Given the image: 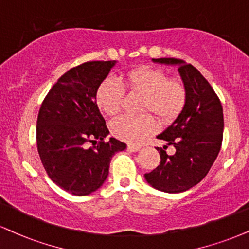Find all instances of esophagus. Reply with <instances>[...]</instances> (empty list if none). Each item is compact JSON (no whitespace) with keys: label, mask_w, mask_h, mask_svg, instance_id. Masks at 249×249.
<instances>
[{"label":"esophagus","mask_w":249,"mask_h":249,"mask_svg":"<svg viewBox=\"0 0 249 249\" xmlns=\"http://www.w3.org/2000/svg\"><path fill=\"white\" fill-rule=\"evenodd\" d=\"M127 149H128V151H131V152H137V151H139V149H140V146L139 145H132V143H128Z\"/></svg>","instance_id":"34e87169"}]
</instances>
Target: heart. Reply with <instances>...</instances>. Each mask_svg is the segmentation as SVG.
<instances>
[{
	"mask_svg": "<svg viewBox=\"0 0 249 249\" xmlns=\"http://www.w3.org/2000/svg\"><path fill=\"white\" fill-rule=\"evenodd\" d=\"M125 85L131 90L143 95L142 111H151L161 121H170L178 116L185 103L184 85L178 79H168L163 71L140 67L128 71ZM125 95V86L119 77L109 75L102 80L96 90V104L107 115H115L121 110ZM157 127L151 113L133 116L124 113L110 123L111 133L127 142H139Z\"/></svg>",
	"mask_w": 249,
	"mask_h": 249,
	"instance_id": "1",
	"label": "heart"
}]
</instances>
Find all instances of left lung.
Segmentation results:
<instances>
[{
    "mask_svg": "<svg viewBox=\"0 0 249 249\" xmlns=\"http://www.w3.org/2000/svg\"><path fill=\"white\" fill-rule=\"evenodd\" d=\"M152 60L178 66L187 97L178 118L158 136L167 142L163 148L175 147V154L168 155L158 147L160 164L145 174V178L160 191L183 193L205 178L218 157L223 142V107L210 83L193 65L175 58Z\"/></svg>",
    "mask_w": 249,
    "mask_h": 249,
    "instance_id": "1",
    "label": "left lung"
}]
</instances>
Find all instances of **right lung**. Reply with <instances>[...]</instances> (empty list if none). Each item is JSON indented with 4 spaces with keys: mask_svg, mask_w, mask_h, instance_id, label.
Here are the masks:
<instances>
[{
    "mask_svg": "<svg viewBox=\"0 0 249 249\" xmlns=\"http://www.w3.org/2000/svg\"><path fill=\"white\" fill-rule=\"evenodd\" d=\"M116 61H88L66 71L44 98L37 118V149L49 178L76 196L97 190L111 158L126 145L110 138L96 104L97 87ZM94 145L87 148L88 142Z\"/></svg>",
    "mask_w": 249,
    "mask_h": 249,
    "instance_id": "obj_1",
    "label": "right lung"
}]
</instances>
